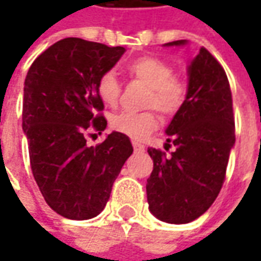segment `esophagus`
Returning <instances> with one entry per match:
<instances>
[{
    "label": "esophagus",
    "mask_w": 261,
    "mask_h": 261,
    "mask_svg": "<svg viewBox=\"0 0 261 261\" xmlns=\"http://www.w3.org/2000/svg\"><path fill=\"white\" fill-rule=\"evenodd\" d=\"M132 146H134V149H135L136 152H142V151H145V146L142 145L141 142H138V141H132Z\"/></svg>",
    "instance_id": "1"
}]
</instances>
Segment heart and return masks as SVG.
<instances>
[{
  "label": "heart",
  "mask_w": 261,
  "mask_h": 261,
  "mask_svg": "<svg viewBox=\"0 0 261 261\" xmlns=\"http://www.w3.org/2000/svg\"><path fill=\"white\" fill-rule=\"evenodd\" d=\"M125 71L132 80L148 87L144 107L149 109L139 113H117L110 119V127L132 139H142L155 130L160 112L164 117H171L183 107L187 98V84L183 78L174 75V69L167 61L156 56H139L127 62ZM97 93L107 107L119 105L122 87L113 71L103 72L97 81Z\"/></svg>",
  "instance_id": "1"
}]
</instances>
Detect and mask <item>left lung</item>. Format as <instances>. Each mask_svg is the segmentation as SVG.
<instances>
[{
    "label": "left lung",
    "mask_w": 261,
    "mask_h": 261,
    "mask_svg": "<svg viewBox=\"0 0 261 261\" xmlns=\"http://www.w3.org/2000/svg\"><path fill=\"white\" fill-rule=\"evenodd\" d=\"M167 45H185L175 40ZM166 150L148 148L154 170L146 180L149 211L168 224H187L203 215L225 181L236 144L232 94L222 65L200 47L189 66L183 107L167 127Z\"/></svg>",
    "instance_id": "8db88e82"
}]
</instances>
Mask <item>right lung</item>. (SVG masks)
I'll return each mask as SVG.
<instances>
[{"instance_id": "1", "label": "right lung", "mask_w": 261, "mask_h": 261, "mask_svg": "<svg viewBox=\"0 0 261 261\" xmlns=\"http://www.w3.org/2000/svg\"><path fill=\"white\" fill-rule=\"evenodd\" d=\"M125 47L66 37L35 59L24 81L23 130L30 167L46 203L68 219H90L103 209L125 161L129 138L113 132L101 144L87 135L107 126L97 93Z\"/></svg>"}]
</instances>
